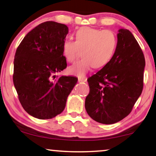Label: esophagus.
<instances>
[{"instance_id":"1","label":"esophagus","mask_w":156,"mask_h":156,"mask_svg":"<svg viewBox=\"0 0 156 156\" xmlns=\"http://www.w3.org/2000/svg\"><path fill=\"white\" fill-rule=\"evenodd\" d=\"M78 82L80 83H85L87 82V79L86 78H78Z\"/></svg>"}]
</instances>
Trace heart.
I'll use <instances>...</instances> for the list:
<instances>
[{"instance_id": "b5f03b06", "label": "heart", "mask_w": 156, "mask_h": 156, "mask_svg": "<svg viewBox=\"0 0 156 156\" xmlns=\"http://www.w3.org/2000/svg\"><path fill=\"white\" fill-rule=\"evenodd\" d=\"M116 45L117 39L112 31L90 27L79 29L76 41L66 38L62 45L64 56L69 62H73L82 51L83 57L69 67V73L84 77L93 66H104L112 58Z\"/></svg>"}]
</instances>
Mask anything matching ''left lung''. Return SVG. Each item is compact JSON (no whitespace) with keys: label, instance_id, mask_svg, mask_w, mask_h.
Listing matches in <instances>:
<instances>
[{"label":"left lung","instance_id":"1","mask_svg":"<svg viewBox=\"0 0 156 156\" xmlns=\"http://www.w3.org/2000/svg\"><path fill=\"white\" fill-rule=\"evenodd\" d=\"M145 59L129 30L120 29L112 58L87 79L85 99L87 114L102 124H113L129 115L143 90Z\"/></svg>","mask_w":156,"mask_h":156}]
</instances>
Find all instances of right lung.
I'll use <instances>...</instances> for the list:
<instances>
[{
  "label": "right lung",
  "mask_w": 156,
  "mask_h": 156,
  "mask_svg": "<svg viewBox=\"0 0 156 156\" xmlns=\"http://www.w3.org/2000/svg\"><path fill=\"white\" fill-rule=\"evenodd\" d=\"M69 34L65 24L45 22L24 37L14 59L13 83L22 107L38 119H51L66 106L67 97L78 78L56 73L66 68L62 50Z\"/></svg>",
  "instance_id": "1"
}]
</instances>
